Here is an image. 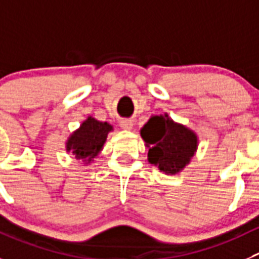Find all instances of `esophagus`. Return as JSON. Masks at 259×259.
<instances>
[{"mask_svg": "<svg viewBox=\"0 0 259 259\" xmlns=\"http://www.w3.org/2000/svg\"><path fill=\"white\" fill-rule=\"evenodd\" d=\"M133 125H134V122H133L132 120H121V121H120V127L124 130H132Z\"/></svg>", "mask_w": 259, "mask_h": 259, "instance_id": "34e87169", "label": "esophagus"}]
</instances>
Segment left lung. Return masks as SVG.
<instances>
[{
    "mask_svg": "<svg viewBox=\"0 0 259 259\" xmlns=\"http://www.w3.org/2000/svg\"><path fill=\"white\" fill-rule=\"evenodd\" d=\"M141 137L149 148L148 162L167 175L184 170L198 148L197 134L167 113L152 116L141 129Z\"/></svg>",
    "mask_w": 259,
    "mask_h": 259,
    "instance_id": "obj_1",
    "label": "left lung"
}]
</instances>
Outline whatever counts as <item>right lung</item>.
Segmentation results:
<instances>
[{
	"instance_id": "obj_1",
	"label": "right lung",
	"mask_w": 259,
	"mask_h": 259,
	"mask_svg": "<svg viewBox=\"0 0 259 259\" xmlns=\"http://www.w3.org/2000/svg\"><path fill=\"white\" fill-rule=\"evenodd\" d=\"M113 127L108 122L98 121L92 116L81 122L79 129L71 133L66 141V151L71 152L75 158L84 165H89L102 151L108 133Z\"/></svg>"
}]
</instances>
